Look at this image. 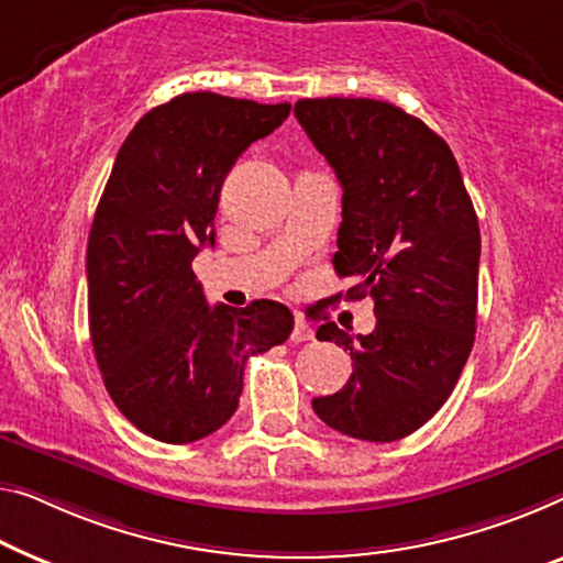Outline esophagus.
Here are the masks:
<instances>
[{
    "label": "esophagus",
    "instance_id": "esophagus-1",
    "mask_svg": "<svg viewBox=\"0 0 563 563\" xmlns=\"http://www.w3.org/2000/svg\"><path fill=\"white\" fill-rule=\"evenodd\" d=\"M290 339L292 341H298V343H303V341H313L316 339V333H313V329H310V323L306 321V318H296V329H292V333H290Z\"/></svg>",
    "mask_w": 563,
    "mask_h": 563
}]
</instances>
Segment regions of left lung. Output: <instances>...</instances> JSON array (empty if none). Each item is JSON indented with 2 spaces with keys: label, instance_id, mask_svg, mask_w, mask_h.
Wrapping results in <instances>:
<instances>
[{
  "label": "left lung",
  "instance_id": "1",
  "mask_svg": "<svg viewBox=\"0 0 563 563\" xmlns=\"http://www.w3.org/2000/svg\"><path fill=\"white\" fill-rule=\"evenodd\" d=\"M292 113L343 189L335 273L358 280L346 298L372 296L376 316L368 335L333 321L318 329V341L349 351L354 372L346 387L313 399V412L349 438L401 440L448 401L473 349V201L444 139L397 106L303 98Z\"/></svg>",
  "mask_w": 563,
  "mask_h": 563
}]
</instances>
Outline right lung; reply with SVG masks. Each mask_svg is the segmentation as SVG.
<instances>
[{"mask_svg": "<svg viewBox=\"0 0 563 563\" xmlns=\"http://www.w3.org/2000/svg\"><path fill=\"white\" fill-rule=\"evenodd\" d=\"M288 113L290 103L184 93L151 108L115 156L88 238L90 341L113 405L158 442L220 430L247 358L292 331L275 300L209 306L191 271L214 245L224 176Z\"/></svg>", "mask_w": 563, "mask_h": 563, "instance_id": "1", "label": "right lung"}]
</instances>
